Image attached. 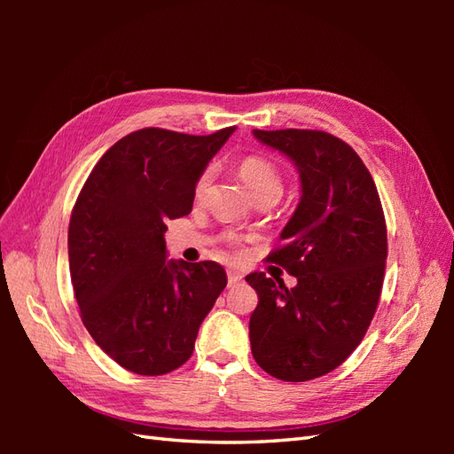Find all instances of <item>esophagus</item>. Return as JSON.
I'll return each instance as SVG.
<instances>
[{
  "label": "esophagus",
  "mask_w": 454,
  "mask_h": 454,
  "mask_svg": "<svg viewBox=\"0 0 454 454\" xmlns=\"http://www.w3.org/2000/svg\"><path fill=\"white\" fill-rule=\"evenodd\" d=\"M239 281H242V275L230 269V271H228V285L232 286V285H236V283H239Z\"/></svg>",
  "instance_id": "1"
}]
</instances>
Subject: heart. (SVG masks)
<instances>
[{
  "mask_svg": "<svg viewBox=\"0 0 454 454\" xmlns=\"http://www.w3.org/2000/svg\"><path fill=\"white\" fill-rule=\"evenodd\" d=\"M239 176H242L246 187L252 191V195L259 199H278L283 192V171L277 163L262 156V153H254V156H246L239 161ZM212 173L210 169L202 171L200 177L195 183V197L200 199L208 189Z\"/></svg>",
  "mask_w": 454,
  "mask_h": 454,
  "instance_id": "heart-1",
  "label": "heart"
}]
</instances>
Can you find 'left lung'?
Instances as JSON below:
<instances>
[{
    "label": "left lung",
    "instance_id": "left-lung-1",
    "mask_svg": "<svg viewBox=\"0 0 454 454\" xmlns=\"http://www.w3.org/2000/svg\"><path fill=\"white\" fill-rule=\"evenodd\" d=\"M294 163L301 202L267 262L296 277L252 273L259 304L249 317L257 364L304 382L337 369L361 343L382 291L387 222L379 191L356 152L322 130H254Z\"/></svg>",
    "mask_w": 454,
    "mask_h": 454
}]
</instances>
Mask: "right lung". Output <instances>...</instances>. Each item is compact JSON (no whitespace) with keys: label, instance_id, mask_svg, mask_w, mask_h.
Listing matches in <instances>:
<instances>
[{"label":"right lung","instance_id":"1","mask_svg":"<svg viewBox=\"0 0 454 454\" xmlns=\"http://www.w3.org/2000/svg\"><path fill=\"white\" fill-rule=\"evenodd\" d=\"M234 130L130 132L103 153L75 200L67 255L82 322L130 372L179 369L228 283L215 262L168 259L163 234L168 220L189 215L197 179Z\"/></svg>","mask_w":454,"mask_h":454}]
</instances>
